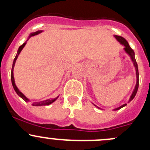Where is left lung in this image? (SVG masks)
Instances as JSON below:
<instances>
[{"mask_svg": "<svg viewBox=\"0 0 150 150\" xmlns=\"http://www.w3.org/2000/svg\"><path fill=\"white\" fill-rule=\"evenodd\" d=\"M114 37L115 38L116 40H117V41L119 42V43H120V44L122 45V46H124L123 48V50L124 51H125V53H126L127 54H128V56H129L130 59H131V62H133V64H134V68H135V70H136V77H137V83H136V85H135V87H134V91H133L132 93H131V96H130L129 98V100H128V102H130L131 100H133L134 99V98L135 97L136 94H137V91H138V88H139V69H138V65H137V61H136V59H135V54H134V50L132 49V48H131L129 46V44H128V41H127L126 40H125L124 38L121 37V36H119V35H114ZM93 104V105L95 106V107H96L97 108L99 109H101L99 108V107H97V106L96 105V104H94L93 103H92ZM127 104H122V105L120 106L119 107H117V108L114 109V111H115V110H120V109L122 108L123 107H125V106H126Z\"/></svg>", "mask_w": 150, "mask_h": 150, "instance_id": "obj_1", "label": "left lung"}]
</instances>
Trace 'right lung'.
<instances>
[{
	"mask_svg": "<svg viewBox=\"0 0 150 150\" xmlns=\"http://www.w3.org/2000/svg\"><path fill=\"white\" fill-rule=\"evenodd\" d=\"M43 32V30H38V31H36L35 32V33H30V35H29L28 40H26V41L25 42V43H23V44L22 45V46H19V48H18V51H17V53H16V57H15L14 59H13V64H12V69H11V83H12V86H13V89H14V91H16V93H17L18 96H20L21 98H22L23 100H25V102H29L30 101V99H28V98H27L26 96H25V95L23 94V93H22V92L20 91L19 90V88H18L17 87H16V84H15V81H14V78H13V68H14V65H15V63H16V59H17L18 57H19V54H20V52L22 51V50L23 49V48L25 47V45H26L27 43V41L30 39V38H31L32 36H34V35H38L39 33H42ZM59 96H58L57 97L54 98V99H46V100H44V101H41V102H33V104L32 105L33 106H46V105H49V104H51V103H53L54 102H55L56 100H57V99H58V97Z\"/></svg>",
	"mask_w": 150,
	"mask_h": 150,
	"instance_id": "1",
	"label": "right lung"
}]
</instances>
